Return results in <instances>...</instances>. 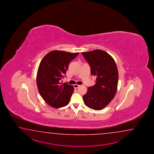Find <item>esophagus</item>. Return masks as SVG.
Listing matches in <instances>:
<instances>
[{"mask_svg": "<svg viewBox=\"0 0 154 154\" xmlns=\"http://www.w3.org/2000/svg\"><path fill=\"white\" fill-rule=\"evenodd\" d=\"M80 85H77V84L74 85V88H78L79 87H80Z\"/></svg>", "mask_w": 154, "mask_h": 154, "instance_id": "1", "label": "esophagus"}]
</instances>
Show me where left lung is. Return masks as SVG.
I'll return each instance as SVG.
<instances>
[{"label":"left lung","instance_id":"1","mask_svg":"<svg viewBox=\"0 0 154 154\" xmlns=\"http://www.w3.org/2000/svg\"><path fill=\"white\" fill-rule=\"evenodd\" d=\"M91 68L92 75L96 76L95 85L89 87L82 96L86 106L101 110L114 98L118 86V72L114 59L105 51L96 49L82 53Z\"/></svg>","mask_w":154,"mask_h":154}]
</instances>
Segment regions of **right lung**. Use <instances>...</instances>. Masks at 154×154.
I'll list each match as a JSON object with an SVG mask.
<instances>
[{"label": "right lung", "instance_id": "obj_1", "mask_svg": "<svg viewBox=\"0 0 154 154\" xmlns=\"http://www.w3.org/2000/svg\"><path fill=\"white\" fill-rule=\"evenodd\" d=\"M79 53H72L53 51L48 53L39 64L37 74V85L40 95L47 104L60 108L69 103L74 88L60 80L66 76L69 63Z\"/></svg>", "mask_w": 154, "mask_h": 154}]
</instances>
